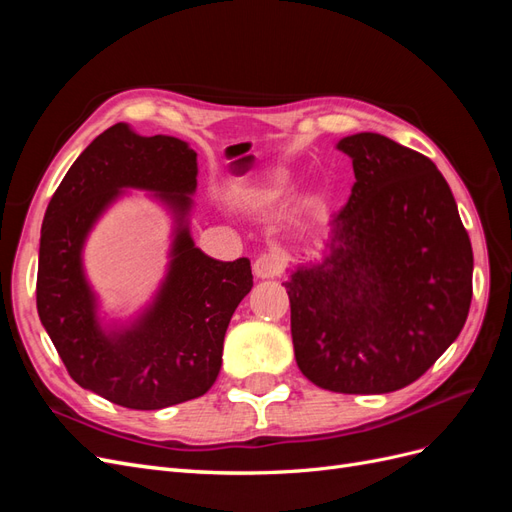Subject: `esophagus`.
<instances>
[{"instance_id":"1","label":"esophagus","mask_w":512,"mask_h":512,"mask_svg":"<svg viewBox=\"0 0 512 512\" xmlns=\"http://www.w3.org/2000/svg\"><path fill=\"white\" fill-rule=\"evenodd\" d=\"M284 271V258L277 252H265L260 254L254 262V273L260 280H271Z\"/></svg>"}]
</instances>
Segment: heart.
Wrapping results in <instances>:
<instances>
[{
	"label": "heart",
	"mask_w": 512,
	"mask_h": 512,
	"mask_svg": "<svg viewBox=\"0 0 512 512\" xmlns=\"http://www.w3.org/2000/svg\"><path fill=\"white\" fill-rule=\"evenodd\" d=\"M290 190V177L282 170L265 177V179H254V181H243L237 185L239 198L247 200V203H275Z\"/></svg>",
	"instance_id": "b5f03b06"
}]
</instances>
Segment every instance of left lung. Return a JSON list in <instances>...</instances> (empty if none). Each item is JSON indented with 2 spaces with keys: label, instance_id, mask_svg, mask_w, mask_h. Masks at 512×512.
I'll use <instances>...</instances> for the list:
<instances>
[{
  "label": "left lung",
  "instance_id": "1",
  "mask_svg": "<svg viewBox=\"0 0 512 512\" xmlns=\"http://www.w3.org/2000/svg\"><path fill=\"white\" fill-rule=\"evenodd\" d=\"M354 185L320 262L284 282L294 356L320 389L391 393L436 363L466 324L474 256L446 179L374 132L342 138Z\"/></svg>",
  "mask_w": 512,
  "mask_h": 512
}]
</instances>
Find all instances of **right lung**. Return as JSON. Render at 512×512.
<instances>
[{
    "label": "right lung",
    "mask_w": 512,
    "mask_h": 512,
    "mask_svg": "<svg viewBox=\"0 0 512 512\" xmlns=\"http://www.w3.org/2000/svg\"><path fill=\"white\" fill-rule=\"evenodd\" d=\"M196 175L188 143L115 123L76 158L44 213L36 284L42 327L72 380L123 408L160 410L205 395L220 374L228 322L254 286L250 260L222 262L194 245L188 215ZM123 187L156 191L178 226L157 299L128 328L106 332L82 271V245Z\"/></svg>",
    "instance_id": "obj_1"
}]
</instances>
